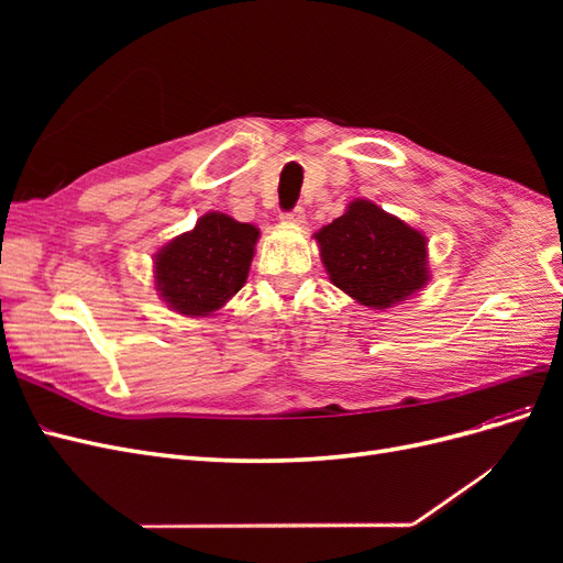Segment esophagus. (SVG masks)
<instances>
[{
	"label": "esophagus",
	"mask_w": 563,
	"mask_h": 563,
	"mask_svg": "<svg viewBox=\"0 0 563 563\" xmlns=\"http://www.w3.org/2000/svg\"><path fill=\"white\" fill-rule=\"evenodd\" d=\"M282 220H286V223L300 225V223H305V211H302V207H296L294 211H286V213H282Z\"/></svg>",
	"instance_id": "esophagus-1"
}]
</instances>
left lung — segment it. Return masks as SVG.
I'll list each match as a JSON object with an SVG mask.
<instances>
[{
  "label": "left lung",
  "instance_id": "1",
  "mask_svg": "<svg viewBox=\"0 0 563 563\" xmlns=\"http://www.w3.org/2000/svg\"><path fill=\"white\" fill-rule=\"evenodd\" d=\"M314 240L331 282L366 308H391L430 279L424 236L373 201H352Z\"/></svg>",
  "mask_w": 563,
  "mask_h": 563
}]
</instances>
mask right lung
<instances>
[{"mask_svg":"<svg viewBox=\"0 0 563 563\" xmlns=\"http://www.w3.org/2000/svg\"><path fill=\"white\" fill-rule=\"evenodd\" d=\"M258 228L225 213H207L155 255L157 291L172 310L207 317L240 291L249 277Z\"/></svg>","mask_w":563,"mask_h":563,"instance_id":"right-lung-1","label":"right lung"}]
</instances>
